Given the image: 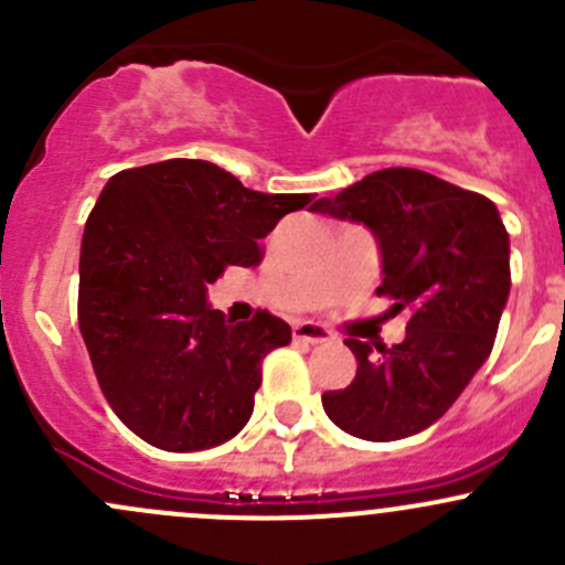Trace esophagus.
Returning a JSON list of instances; mask_svg holds the SVG:
<instances>
[{"instance_id":"obj_1","label":"esophagus","mask_w":565,"mask_h":565,"mask_svg":"<svg viewBox=\"0 0 565 565\" xmlns=\"http://www.w3.org/2000/svg\"><path fill=\"white\" fill-rule=\"evenodd\" d=\"M292 339L303 341V344H324V341H330L333 335H330L328 328H322V324L317 322H295Z\"/></svg>"}]
</instances>
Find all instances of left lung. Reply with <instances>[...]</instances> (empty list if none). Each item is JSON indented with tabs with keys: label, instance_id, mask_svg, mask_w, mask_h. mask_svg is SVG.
Here are the masks:
<instances>
[{
	"label": "left lung",
	"instance_id": "8db88e82",
	"mask_svg": "<svg viewBox=\"0 0 565 565\" xmlns=\"http://www.w3.org/2000/svg\"><path fill=\"white\" fill-rule=\"evenodd\" d=\"M315 213L372 230L383 254L377 295L388 315L409 311L398 344L344 341L358 361L355 380L322 393L328 418L347 435L391 443L418 435L448 413L498 335L511 289L509 232L498 207L420 169H380Z\"/></svg>",
	"mask_w": 565,
	"mask_h": 565
}]
</instances>
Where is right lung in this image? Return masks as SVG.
<instances>
[{
	"mask_svg": "<svg viewBox=\"0 0 565 565\" xmlns=\"http://www.w3.org/2000/svg\"><path fill=\"white\" fill-rule=\"evenodd\" d=\"M309 202L250 191L193 158L106 182L82 237L78 328L106 402L134 435L185 454L248 424L262 358L292 330L267 311L232 322L207 303V287L230 265H259L262 237Z\"/></svg>",
	"mask_w": 565,
	"mask_h": 565,
	"instance_id": "right-lung-1",
	"label": "right lung"
}]
</instances>
